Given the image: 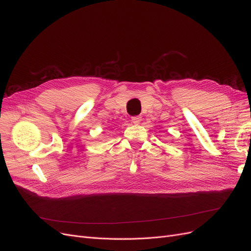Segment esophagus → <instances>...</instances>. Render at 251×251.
Returning <instances> with one entry per match:
<instances>
[{
  "instance_id": "1",
  "label": "esophagus",
  "mask_w": 251,
  "mask_h": 251,
  "mask_svg": "<svg viewBox=\"0 0 251 251\" xmlns=\"http://www.w3.org/2000/svg\"><path fill=\"white\" fill-rule=\"evenodd\" d=\"M131 121H132V123H134V124H139V123L141 122V121H142V118L139 117V116L132 117V118H131Z\"/></svg>"
}]
</instances>
